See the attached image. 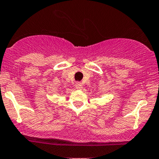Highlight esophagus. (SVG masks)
<instances>
[{"instance_id": "1", "label": "esophagus", "mask_w": 159, "mask_h": 159, "mask_svg": "<svg viewBox=\"0 0 159 159\" xmlns=\"http://www.w3.org/2000/svg\"><path fill=\"white\" fill-rule=\"evenodd\" d=\"M75 86H76V89H77V90H81V89L82 88V84L81 83V82H77Z\"/></svg>"}]
</instances>
